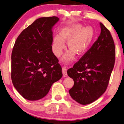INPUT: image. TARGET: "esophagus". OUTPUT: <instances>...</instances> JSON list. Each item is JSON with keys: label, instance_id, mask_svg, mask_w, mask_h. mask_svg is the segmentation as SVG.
I'll use <instances>...</instances> for the list:
<instances>
[{"label": "esophagus", "instance_id": "34e87169", "mask_svg": "<svg viewBox=\"0 0 124 124\" xmlns=\"http://www.w3.org/2000/svg\"><path fill=\"white\" fill-rule=\"evenodd\" d=\"M62 73L64 77L67 76V69L66 67H63L62 68Z\"/></svg>", "mask_w": 124, "mask_h": 124}]
</instances>
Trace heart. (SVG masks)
<instances>
[{"label": "heart", "instance_id": "heart-1", "mask_svg": "<svg viewBox=\"0 0 124 124\" xmlns=\"http://www.w3.org/2000/svg\"><path fill=\"white\" fill-rule=\"evenodd\" d=\"M59 35L54 37L52 45L53 52L56 56H60L65 48V41H68V47L71 51H68L64 58L68 59L74 57V53L82 55L86 52L94 37V31L92 27L83 28L82 24L75 23L62 28Z\"/></svg>", "mask_w": 124, "mask_h": 124}]
</instances>
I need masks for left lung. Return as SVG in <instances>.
Listing matches in <instances>:
<instances>
[{
  "label": "left lung",
  "instance_id": "left-lung-1",
  "mask_svg": "<svg viewBox=\"0 0 124 124\" xmlns=\"http://www.w3.org/2000/svg\"><path fill=\"white\" fill-rule=\"evenodd\" d=\"M101 33L68 75L74 84L69 89L73 100L82 105L92 103L106 90L115 62V46L109 30L100 23Z\"/></svg>",
  "mask_w": 124,
  "mask_h": 124
}]
</instances>
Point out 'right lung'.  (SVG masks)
<instances>
[{"mask_svg":"<svg viewBox=\"0 0 124 124\" xmlns=\"http://www.w3.org/2000/svg\"><path fill=\"white\" fill-rule=\"evenodd\" d=\"M55 16L37 19L21 32L12 52L11 78L25 99L44 97L54 82L62 76L59 60L52 51V27Z\"/></svg>","mask_w":124,"mask_h":124,"instance_id":"obj_1","label":"right lung"}]
</instances>
